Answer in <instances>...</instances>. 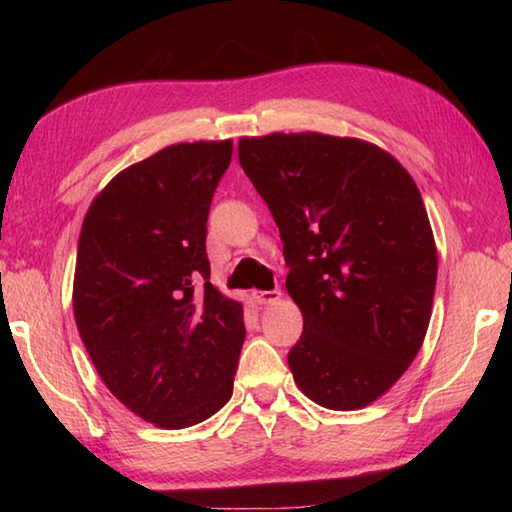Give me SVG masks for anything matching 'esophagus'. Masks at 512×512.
I'll return each instance as SVG.
<instances>
[{"instance_id":"34e87169","label":"esophagus","mask_w":512,"mask_h":512,"mask_svg":"<svg viewBox=\"0 0 512 512\" xmlns=\"http://www.w3.org/2000/svg\"><path fill=\"white\" fill-rule=\"evenodd\" d=\"M282 296L280 289H271V291H253V298L259 302V305H271V302H277Z\"/></svg>"}]
</instances>
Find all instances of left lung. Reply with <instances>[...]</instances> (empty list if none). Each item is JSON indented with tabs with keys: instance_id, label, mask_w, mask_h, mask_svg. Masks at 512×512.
<instances>
[{
	"instance_id": "8db88e82",
	"label": "left lung",
	"mask_w": 512,
	"mask_h": 512,
	"mask_svg": "<svg viewBox=\"0 0 512 512\" xmlns=\"http://www.w3.org/2000/svg\"><path fill=\"white\" fill-rule=\"evenodd\" d=\"M239 162L280 228L302 311L293 379L325 409L375 402L418 354L436 289L413 178L375 144L320 133L241 137Z\"/></svg>"
}]
</instances>
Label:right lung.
<instances>
[{
	"label": "right lung",
	"mask_w": 512,
	"mask_h": 512,
	"mask_svg": "<svg viewBox=\"0 0 512 512\" xmlns=\"http://www.w3.org/2000/svg\"><path fill=\"white\" fill-rule=\"evenodd\" d=\"M232 142L173 144L110 180L85 214L74 316L103 384L185 429L230 400L244 309L210 282L205 237Z\"/></svg>",
	"instance_id": "right-lung-1"
}]
</instances>
